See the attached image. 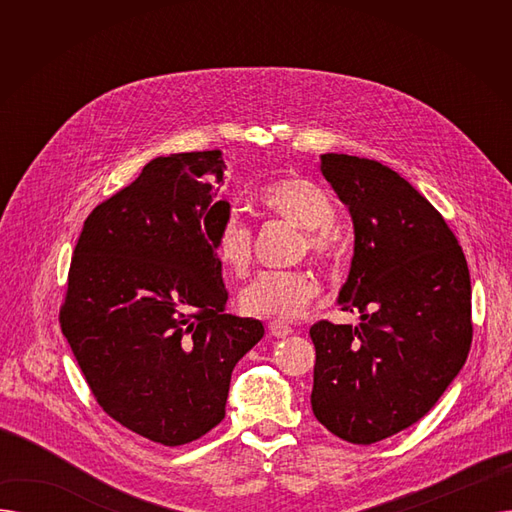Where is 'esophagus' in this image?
<instances>
[{"mask_svg": "<svg viewBox=\"0 0 512 512\" xmlns=\"http://www.w3.org/2000/svg\"><path fill=\"white\" fill-rule=\"evenodd\" d=\"M267 328H270V334L276 338H286L292 334V328L286 324L284 319H272L270 324H267Z\"/></svg>", "mask_w": 512, "mask_h": 512, "instance_id": "34e87169", "label": "esophagus"}]
</instances>
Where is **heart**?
Wrapping results in <instances>:
<instances>
[{
    "label": "heart",
    "instance_id": "obj_1",
    "mask_svg": "<svg viewBox=\"0 0 512 512\" xmlns=\"http://www.w3.org/2000/svg\"><path fill=\"white\" fill-rule=\"evenodd\" d=\"M257 205L278 218L303 228L299 253H309L317 261H328L336 251L332 232L334 205L309 178L290 174L265 184L255 197ZM213 251L224 272L232 278H245L253 263V234L236 215L220 224L213 238ZM319 284L307 270L263 272L240 292V309L259 317H299L317 297Z\"/></svg>",
    "mask_w": 512,
    "mask_h": 512
}]
</instances>
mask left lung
<instances>
[{
	"mask_svg": "<svg viewBox=\"0 0 512 512\" xmlns=\"http://www.w3.org/2000/svg\"><path fill=\"white\" fill-rule=\"evenodd\" d=\"M321 174L351 211L355 255L340 290L359 326L321 319L311 407L346 442L373 444L419 421L467 361L471 278L440 211L380 161L321 155Z\"/></svg>",
	"mask_w": 512,
	"mask_h": 512,
	"instance_id": "8db88e82",
	"label": "left lung"
}]
</instances>
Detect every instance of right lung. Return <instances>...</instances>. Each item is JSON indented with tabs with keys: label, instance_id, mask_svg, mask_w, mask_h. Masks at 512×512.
I'll use <instances>...</instances> for the list:
<instances>
[{
	"label": "right lung",
	"instance_id": "add662e5",
	"mask_svg": "<svg viewBox=\"0 0 512 512\" xmlns=\"http://www.w3.org/2000/svg\"><path fill=\"white\" fill-rule=\"evenodd\" d=\"M218 149L155 157L85 220L60 326L99 407L164 446L205 436L226 415L234 365L263 324L226 311L213 238Z\"/></svg>",
	"mask_w": 512,
	"mask_h": 512
}]
</instances>
